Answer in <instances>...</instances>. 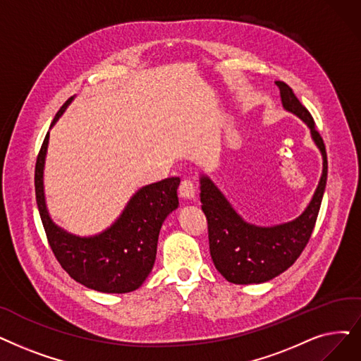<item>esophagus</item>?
<instances>
[{
	"label": "esophagus",
	"instance_id": "obj_1",
	"mask_svg": "<svg viewBox=\"0 0 361 361\" xmlns=\"http://www.w3.org/2000/svg\"><path fill=\"white\" fill-rule=\"evenodd\" d=\"M178 195L183 199H195L196 197V187L192 180H183L178 187Z\"/></svg>",
	"mask_w": 361,
	"mask_h": 361
}]
</instances>
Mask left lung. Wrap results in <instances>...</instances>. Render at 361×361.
Masks as SVG:
<instances>
[{"instance_id": "obj_1", "label": "left lung", "mask_w": 361, "mask_h": 361, "mask_svg": "<svg viewBox=\"0 0 361 361\" xmlns=\"http://www.w3.org/2000/svg\"><path fill=\"white\" fill-rule=\"evenodd\" d=\"M276 85L280 90L283 107L301 118L310 128L323 156V174L305 211L293 221L271 227L246 223L211 178L200 176V202L208 221L211 258L226 280L236 285L269 281L286 271L302 254L314 230L327 180L326 147L316 130L314 119L288 84L276 81Z\"/></svg>"}]
</instances>
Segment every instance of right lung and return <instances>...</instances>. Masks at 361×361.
<instances>
[{
	"label": "right lung",
	"mask_w": 361,
	"mask_h": 361,
	"mask_svg": "<svg viewBox=\"0 0 361 361\" xmlns=\"http://www.w3.org/2000/svg\"><path fill=\"white\" fill-rule=\"evenodd\" d=\"M72 97L60 107L51 127ZM47 133L35 165V195L41 221L59 264L73 280L104 293H127L138 289L153 269L158 238L165 218L178 208V177L165 178L140 189L116 221L91 238L75 236L53 223L45 207L44 164Z\"/></svg>",
	"instance_id": "obj_1"
}]
</instances>
